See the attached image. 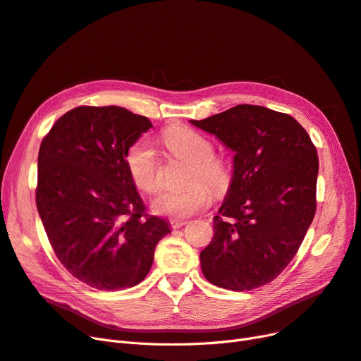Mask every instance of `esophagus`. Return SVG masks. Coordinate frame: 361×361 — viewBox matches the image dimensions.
<instances>
[{
    "mask_svg": "<svg viewBox=\"0 0 361 361\" xmlns=\"http://www.w3.org/2000/svg\"><path fill=\"white\" fill-rule=\"evenodd\" d=\"M185 224H188V221H186V219H171L170 221V226H171L173 230H178V228L183 227Z\"/></svg>",
    "mask_w": 361,
    "mask_h": 361,
    "instance_id": "obj_1",
    "label": "esophagus"
}]
</instances>
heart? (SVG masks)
Here are the masks:
<instances>
[{"instance_id": "obj_1", "label": "heart", "mask_w": 361, "mask_h": 361, "mask_svg": "<svg viewBox=\"0 0 361 361\" xmlns=\"http://www.w3.org/2000/svg\"><path fill=\"white\" fill-rule=\"evenodd\" d=\"M173 157L190 163L186 183L182 191H169L152 202L157 215L175 219L188 218L206 209L214 200V190L226 194L234 180L231 158L214 151V143L206 134L190 127H171L161 135ZM127 166L134 183L147 194L161 191L164 185L163 166L154 145L140 139L127 154Z\"/></svg>"}]
</instances>
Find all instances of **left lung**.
Returning a JSON list of instances; mask_svg holds the SVG:
<instances>
[{
  "instance_id": "8db88e82",
  "label": "left lung",
  "mask_w": 361,
  "mask_h": 361,
  "mask_svg": "<svg viewBox=\"0 0 361 361\" xmlns=\"http://www.w3.org/2000/svg\"><path fill=\"white\" fill-rule=\"evenodd\" d=\"M234 151V180L200 254L204 278L254 290L276 279L299 251L317 210V147L293 116L239 104L191 121Z\"/></svg>"
}]
</instances>
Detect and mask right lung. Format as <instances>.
Segmentation results:
<instances>
[{
  "label": "right lung",
  "instance_id": "add662e5",
  "mask_svg": "<svg viewBox=\"0 0 361 361\" xmlns=\"http://www.w3.org/2000/svg\"><path fill=\"white\" fill-rule=\"evenodd\" d=\"M152 127L116 106H79L40 145L35 203L61 264L92 288L137 285L169 224L146 214L127 166L128 149Z\"/></svg>",
  "mask_w": 361,
  "mask_h": 361
}]
</instances>
